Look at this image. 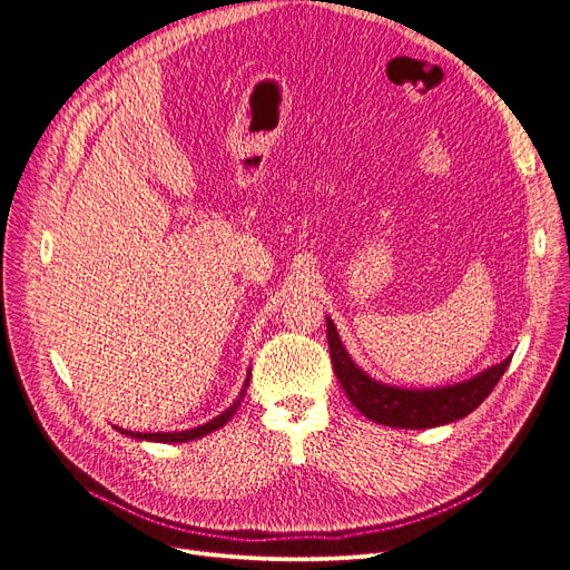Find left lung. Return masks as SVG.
<instances>
[{"mask_svg": "<svg viewBox=\"0 0 570 570\" xmlns=\"http://www.w3.org/2000/svg\"><path fill=\"white\" fill-rule=\"evenodd\" d=\"M326 341L333 373L345 389L352 405L371 421L391 428H434L472 414L492 393L513 356L488 367L476 377L444 389H397L367 377L345 352L336 324L326 317Z\"/></svg>", "mask_w": 570, "mask_h": 570, "instance_id": "left-lung-1", "label": "left lung"}]
</instances>
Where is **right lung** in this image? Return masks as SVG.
Returning <instances> with one entry per match:
<instances>
[{
	"label": "right lung",
	"mask_w": 570,
	"mask_h": 570,
	"mask_svg": "<svg viewBox=\"0 0 570 570\" xmlns=\"http://www.w3.org/2000/svg\"><path fill=\"white\" fill-rule=\"evenodd\" d=\"M248 380H250V375L246 377V384H244V389H242L239 397L234 400V403H232L223 414H218L216 419H212V421H209V423H205V425H197V428H193V430H181V432H130V430H124V428H117V430H119L121 434H126V438L147 440V442H163V444H179V442L199 440V438H205V434H209V432L218 430L220 425H225V423L234 416V412H237V407L242 405V400H244V395H246Z\"/></svg>",
	"instance_id": "1"
}]
</instances>
